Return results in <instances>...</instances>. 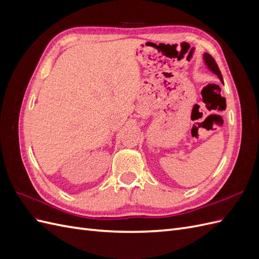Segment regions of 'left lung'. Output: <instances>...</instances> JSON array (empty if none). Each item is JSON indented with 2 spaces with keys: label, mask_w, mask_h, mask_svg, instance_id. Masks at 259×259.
Returning a JSON list of instances; mask_svg holds the SVG:
<instances>
[{
  "label": "left lung",
  "mask_w": 259,
  "mask_h": 259,
  "mask_svg": "<svg viewBox=\"0 0 259 259\" xmlns=\"http://www.w3.org/2000/svg\"><path fill=\"white\" fill-rule=\"evenodd\" d=\"M203 59H204L205 66L208 68V70H210L211 72H213L214 74H216V75L219 77V80L222 81V83H224V79H223L222 72H221V70H219V68H218V66H217V64H216L215 59H214L213 57H211L210 55L207 54V53L203 54Z\"/></svg>",
  "instance_id": "left-lung-1"
}]
</instances>
